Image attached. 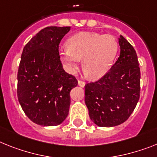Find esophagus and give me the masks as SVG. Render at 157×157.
Instances as JSON below:
<instances>
[{"mask_svg": "<svg viewBox=\"0 0 157 157\" xmlns=\"http://www.w3.org/2000/svg\"><path fill=\"white\" fill-rule=\"evenodd\" d=\"M78 85L81 87H84L85 85V81H81V80H79L78 81Z\"/></svg>", "mask_w": 157, "mask_h": 157, "instance_id": "1", "label": "esophagus"}]
</instances>
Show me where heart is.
<instances>
[{"mask_svg":"<svg viewBox=\"0 0 157 157\" xmlns=\"http://www.w3.org/2000/svg\"><path fill=\"white\" fill-rule=\"evenodd\" d=\"M67 49L60 53V60L70 72L78 68L82 60L83 70L90 79H98L109 70L118 52L117 39L109 34L84 32L71 36Z\"/></svg>","mask_w":157,"mask_h":157,"instance_id":"heart-1","label":"heart"}]
</instances>
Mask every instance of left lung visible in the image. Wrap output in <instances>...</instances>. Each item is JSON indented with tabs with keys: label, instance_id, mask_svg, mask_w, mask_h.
Wrapping results in <instances>:
<instances>
[{
	"label": "left lung",
	"instance_id": "left-lung-1",
	"mask_svg": "<svg viewBox=\"0 0 157 157\" xmlns=\"http://www.w3.org/2000/svg\"><path fill=\"white\" fill-rule=\"evenodd\" d=\"M121 53L110 70L85 86L90 119L100 127L119 125L128 119L140 95V69L136 52L123 36Z\"/></svg>",
	"mask_w": 157,
	"mask_h": 157
}]
</instances>
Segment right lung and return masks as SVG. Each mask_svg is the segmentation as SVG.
Here are the masks:
<instances>
[{
    "instance_id": "add662e5",
    "label": "right lung",
    "mask_w": 157,
    "mask_h": 157,
    "mask_svg": "<svg viewBox=\"0 0 157 157\" xmlns=\"http://www.w3.org/2000/svg\"><path fill=\"white\" fill-rule=\"evenodd\" d=\"M70 29L46 27L24 47L17 72L18 101L25 115L40 125H58L66 119L70 91L78 84L64 70L59 54L60 40Z\"/></svg>"
}]
</instances>
